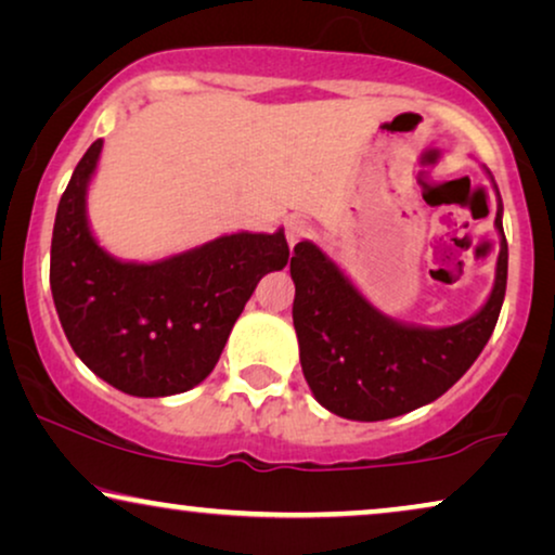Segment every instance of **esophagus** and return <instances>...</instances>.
<instances>
[{
    "label": "esophagus",
    "instance_id": "esophagus-1",
    "mask_svg": "<svg viewBox=\"0 0 555 555\" xmlns=\"http://www.w3.org/2000/svg\"><path fill=\"white\" fill-rule=\"evenodd\" d=\"M308 232H310V224L306 222V219L298 217V215L287 217V222H285V237H287V245L295 247L302 237H306Z\"/></svg>",
    "mask_w": 555,
    "mask_h": 555
}]
</instances>
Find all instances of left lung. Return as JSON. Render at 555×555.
Here are the masks:
<instances>
[{
	"mask_svg": "<svg viewBox=\"0 0 555 555\" xmlns=\"http://www.w3.org/2000/svg\"><path fill=\"white\" fill-rule=\"evenodd\" d=\"M490 181L495 186V179ZM495 194V283L475 315L444 328L401 323L382 313L321 247L310 240L295 245L293 325L302 374L318 404L353 422L391 420L439 399L473 366L495 331L507 283L498 186Z\"/></svg>",
	"mask_w": 555,
	"mask_h": 555,
	"instance_id": "obj_1",
	"label": "left lung"
}]
</instances>
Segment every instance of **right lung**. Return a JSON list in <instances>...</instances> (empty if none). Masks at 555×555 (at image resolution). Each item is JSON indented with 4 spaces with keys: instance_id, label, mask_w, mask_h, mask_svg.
Returning a JSON list of instances; mask_svg holds the SVG:
<instances>
[{
    "instance_id": "1",
    "label": "right lung",
    "mask_w": 555,
    "mask_h": 555,
    "mask_svg": "<svg viewBox=\"0 0 555 555\" xmlns=\"http://www.w3.org/2000/svg\"><path fill=\"white\" fill-rule=\"evenodd\" d=\"M98 139L57 204L50 287L78 359L131 397L194 389L217 366L230 331L262 275L291 257L285 232H234L156 262L118 260L88 222Z\"/></svg>"
}]
</instances>
